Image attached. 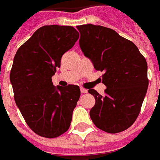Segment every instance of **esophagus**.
<instances>
[{
	"mask_svg": "<svg viewBox=\"0 0 160 160\" xmlns=\"http://www.w3.org/2000/svg\"><path fill=\"white\" fill-rule=\"evenodd\" d=\"M87 92H88V91H87V89H85L83 87H80V92H81V93H87Z\"/></svg>",
	"mask_w": 160,
	"mask_h": 160,
	"instance_id": "esophagus-1",
	"label": "esophagus"
}]
</instances>
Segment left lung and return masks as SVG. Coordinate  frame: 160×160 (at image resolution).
<instances>
[{
    "label": "left lung",
    "instance_id": "1",
    "mask_svg": "<svg viewBox=\"0 0 160 160\" xmlns=\"http://www.w3.org/2000/svg\"><path fill=\"white\" fill-rule=\"evenodd\" d=\"M80 47L96 70L104 71V95L94 89L90 118L96 127L111 134L126 130L136 120L148 87V64L134 42L114 30L92 24L77 26Z\"/></svg>",
    "mask_w": 160,
    "mask_h": 160
}]
</instances>
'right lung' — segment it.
<instances>
[{
	"label": "right lung",
	"mask_w": 160,
	"mask_h": 160,
	"mask_svg": "<svg viewBox=\"0 0 160 160\" xmlns=\"http://www.w3.org/2000/svg\"><path fill=\"white\" fill-rule=\"evenodd\" d=\"M78 38L79 32L72 26H42L13 58L10 81L16 105L31 129L42 137H58L69 128L80 87H55L51 77Z\"/></svg>",
	"instance_id": "1"
}]
</instances>
